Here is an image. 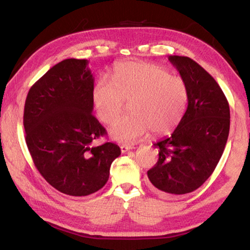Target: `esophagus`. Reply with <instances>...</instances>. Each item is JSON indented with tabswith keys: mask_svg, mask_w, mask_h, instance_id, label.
I'll return each instance as SVG.
<instances>
[{
	"mask_svg": "<svg viewBox=\"0 0 250 250\" xmlns=\"http://www.w3.org/2000/svg\"><path fill=\"white\" fill-rule=\"evenodd\" d=\"M120 149H121V152H122V153H125L126 151H129V150H132V149H133V146L122 145V146H120Z\"/></svg>",
	"mask_w": 250,
	"mask_h": 250,
	"instance_id": "1",
	"label": "esophagus"
}]
</instances>
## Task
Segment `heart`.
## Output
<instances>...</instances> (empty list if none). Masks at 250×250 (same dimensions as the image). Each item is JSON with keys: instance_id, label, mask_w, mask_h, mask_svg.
I'll return each instance as SVG.
<instances>
[{"instance_id": "heart-1", "label": "heart", "mask_w": 250, "mask_h": 250, "mask_svg": "<svg viewBox=\"0 0 250 250\" xmlns=\"http://www.w3.org/2000/svg\"><path fill=\"white\" fill-rule=\"evenodd\" d=\"M92 99L97 116L105 125L115 122L129 101L131 115L118 120L110 135L116 141L133 143L149 130L161 135L174 129L185 113L188 90L183 79L163 67L125 62L113 68L111 80H97Z\"/></svg>"}]
</instances>
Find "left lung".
<instances>
[{"label":"left lung","mask_w":250,"mask_h":250,"mask_svg":"<svg viewBox=\"0 0 250 250\" xmlns=\"http://www.w3.org/2000/svg\"><path fill=\"white\" fill-rule=\"evenodd\" d=\"M188 90V109L171 137L155 143L159 160L147 171L152 188L167 195L195 191L214 172L225 149L229 104L211 76L193 59L168 57Z\"/></svg>","instance_id":"1"}]
</instances>
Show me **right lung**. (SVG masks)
I'll return each instance as SVG.
<instances>
[{"instance_id":"obj_1","label":"right lung","mask_w":250,"mask_h":250,"mask_svg":"<svg viewBox=\"0 0 250 250\" xmlns=\"http://www.w3.org/2000/svg\"><path fill=\"white\" fill-rule=\"evenodd\" d=\"M87 59H65L29 89L24 107L25 141L42 176L57 191L86 196L109 179L115 143L94 146L107 131L95 116L94 77Z\"/></svg>"}]
</instances>
